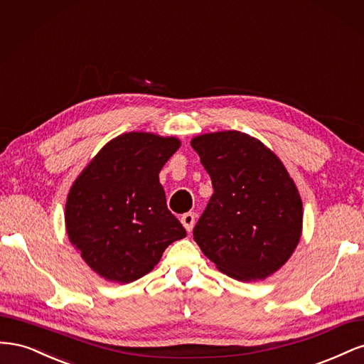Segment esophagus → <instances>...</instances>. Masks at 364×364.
<instances>
[{"mask_svg":"<svg viewBox=\"0 0 364 364\" xmlns=\"http://www.w3.org/2000/svg\"><path fill=\"white\" fill-rule=\"evenodd\" d=\"M181 222H182V225L185 226V229L188 230V232H191L193 226H194V223H196V214H194V213H185V214L181 217Z\"/></svg>","mask_w":364,"mask_h":364,"instance_id":"34e87169","label":"esophagus"}]
</instances>
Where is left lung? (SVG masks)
Returning <instances> with one entry per match:
<instances>
[{
  "label": "left lung",
  "mask_w": 364,
  "mask_h": 364,
  "mask_svg": "<svg viewBox=\"0 0 364 364\" xmlns=\"http://www.w3.org/2000/svg\"><path fill=\"white\" fill-rule=\"evenodd\" d=\"M191 147L214 188L194 241L228 277L266 279L302 232V200L289 171L261 141L237 130L196 136Z\"/></svg>",
  "instance_id": "left-lung-1"
}]
</instances>
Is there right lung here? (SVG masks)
Listing matches in <instances>:
<instances>
[{"label":"right lung","instance_id":"add662e5","mask_svg":"<svg viewBox=\"0 0 364 364\" xmlns=\"http://www.w3.org/2000/svg\"><path fill=\"white\" fill-rule=\"evenodd\" d=\"M181 147L173 136L123 134L97 153L73 183L65 225L95 273L129 284L159 262L186 230L167 208L159 171Z\"/></svg>","mask_w":364,"mask_h":364}]
</instances>
